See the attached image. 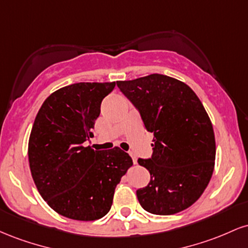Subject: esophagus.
<instances>
[{
  "label": "esophagus",
  "instance_id": "obj_1",
  "mask_svg": "<svg viewBox=\"0 0 248 248\" xmlns=\"http://www.w3.org/2000/svg\"><path fill=\"white\" fill-rule=\"evenodd\" d=\"M129 155H130V157L133 158V163H134V164H136V162H138V158H136V155H135V154H134L133 152H129Z\"/></svg>",
  "mask_w": 248,
  "mask_h": 248
}]
</instances>
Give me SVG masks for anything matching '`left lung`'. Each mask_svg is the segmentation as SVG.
Returning a JSON list of instances; mask_svg holds the SVG:
<instances>
[{
    "label": "left lung",
    "instance_id": "1",
    "mask_svg": "<svg viewBox=\"0 0 248 248\" xmlns=\"http://www.w3.org/2000/svg\"><path fill=\"white\" fill-rule=\"evenodd\" d=\"M116 85L154 134L152 157L138 160L150 172L148 186L136 190L141 206L161 216L183 211L201 197L215 168V133L205 108L171 77L154 73Z\"/></svg>",
    "mask_w": 248,
    "mask_h": 248
}]
</instances>
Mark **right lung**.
Returning a JSON list of instances; mask_svg holds the SVG:
<instances>
[{
  "label": "right lung",
  "instance_id": "add662e5",
  "mask_svg": "<svg viewBox=\"0 0 248 248\" xmlns=\"http://www.w3.org/2000/svg\"><path fill=\"white\" fill-rule=\"evenodd\" d=\"M115 82H78L43 102L29 139L31 175L39 193L57 213L76 220L106 216L115 186L133 166L120 148L93 150L86 141L100 114L101 101Z\"/></svg>",
  "mask_w": 248,
  "mask_h": 248
}]
</instances>
